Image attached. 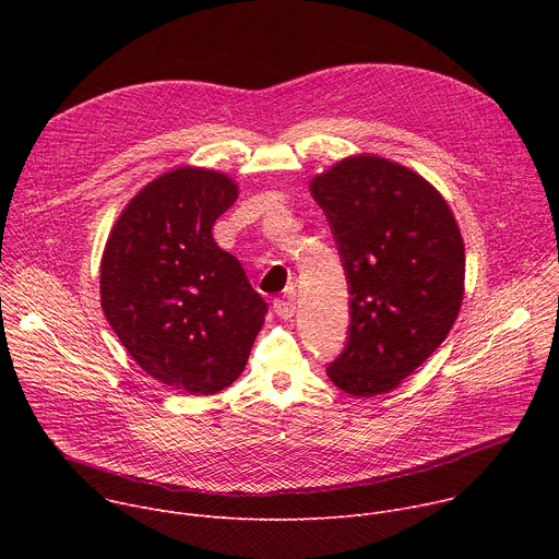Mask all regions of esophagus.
<instances>
[{
    "label": "esophagus",
    "instance_id": "esophagus-1",
    "mask_svg": "<svg viewBox=\"0 0 559 559\" xmlns=\"http://www.w3.org/2000/svg\"><path fill=\"white\" fill-rule=\"evenodd\" d=\"M274 311H276V316L283 318V321H289V318L296 313V305L289 298H276Z\"/></svg>",
    "mask_w": 559,
    "mask_h": 559
}]
</instances>
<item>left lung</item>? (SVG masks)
<instances>
[{"label": "left lung", "instance_id": "left-lung-1", "mask_svg": "<svg viewBox=\"0 0 559 559\" xmlns=\"http://www.w3.org/2000/svg\"><path fill=\"white\" fill-rule=\"evenodd\" d=\"M352 294L345 352L328 367L354 397L401 386L451 332L464 296V241L444 197L418 173L354 154L316 175Z\"/></svg>", "mask_w": 559, "mask_h": 559}]
</instances>
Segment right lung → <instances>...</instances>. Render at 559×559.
Wrapping results in <instances>:
<instances>
[{
	"instance_id": "1",
	"label": "right lung",
	"mask_w": 559,
	"mask_h": 559,
	"mask_svg": "<svg viewBox=\"0 0 559 559\" xmlns=\"http://www.w3.org/2000/svg\"><path fill=\"white\" fill-rule=\"evenodd\" d=\"M236 197L225 173L175 168L130 199L104 248L110 328L145 373L181 393L229 386L265 323V300L212 236Z\"/></svg>"
}]
</instances>
